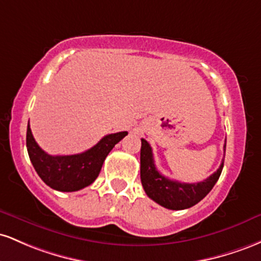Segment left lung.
Here are the masks:
<instances>
[{
  "instance_id": "1",
  "label": "left lung",
  "mask_w": 261,
  "mask_h": 261,
  "mask_svg": "<svg viewBox=\"0 0 261 261\" xmlns=\"http://www.w3.org/2000/svg\"><path fill=\"white\" fill-rule=\"evenodd\" d=\"M225 153V144H224ZM223 160L215 174L201 182L185 184L171 180L160 174L155 168L153 150L145 139L140 148V180L145 194L160 206L169 210H186L206 197L221 176Z\"/></svg>"
}]
</instances>
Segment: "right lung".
Wrapping results in <instances>:
<instances>
[{
    "mask_svg": "<svg viewBox=\"0 0 261 261\" xmlns=\"http://www.w3.org/2000/svg\"><path fill=\"white\" fill-rule=\"evenodd\" d=\"M127 134L128 132L108 134L81 154L49 155L37 144L28 124L27 150L37 174L46 185L61 192H72L91 185L97 178L108 153Z\"/></svg>",
    "mask_w": 261,
    "mask_h": 261,
    "instance_id": "obj_1",
    "label": "right lung"
}]
</instances>
